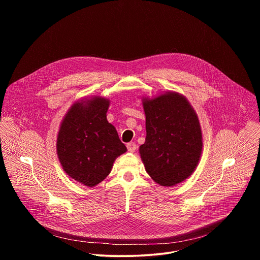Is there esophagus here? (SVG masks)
<instances>
[{
    "mask_svg": "<svg viewBox=\"0 0 260 260\" xmlns=\"http://www.w3.org/2000/svg\"><path fill=\"white\" fill-rule=\"evenodd\" d=\"M126 147H127V150L129 152H135L137 149V144L135 142H131V143L126 144Z\"/></svg>",
    "mask_w": 260,
    "mask_h": 260,
    "instance_id": "1",
    "label": "esophagus"
}]
</instances>
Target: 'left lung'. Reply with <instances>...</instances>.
Wrapping results in <instances>:
<instances>
[{"label":"left lung","mask_w":260,"mask_h":260,"mask_svg":"<svg viewBox=\"0 0 260 260\" xmlns=\"http://www.w3.org/2000/svg\"><path fill=\"white\" fill-rule=\"evenodd\" d=\"M146 139L140 154L146 172L158 184L173 186L189 177L202 153V131L194 110L179 93L144 100Z\"/></svg>","instance_id":"1"}]
</instances>
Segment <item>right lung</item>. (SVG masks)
I'll list each match as a JSON object with an SVG mask.
<instances>
[{
    "instance_id": "1",
    "label": "right lung",
    "mask_w": 260,
    "mask_h": 260,
    "mask_svg": "<svg viewBox=\"0 0 260 260\" xmlns=\"http://www.w3.org/2000/svg\"><path fill=\"white\" fill-rule=\"evenodd\" d=\"M109 101L93 98L69 110L57 137V155L64 172L92 187L111 172L117 156L126 151L115 127L108 122Z\"/></svg>"
}]
</instances>
